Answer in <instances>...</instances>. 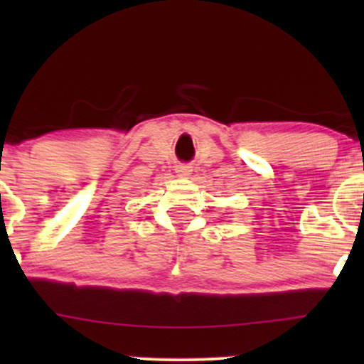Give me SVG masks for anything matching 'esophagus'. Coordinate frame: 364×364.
I'll use <instances>...</instances> for the list:
<instances>
[{
	"instance_id": "esophagus-1",
	"label": "esophagus",
	"mask_w": 364,
	"mask_h": 364,
	"mask_svg": "<svg viewBox=\"0 0 364 364\" xmlns=\"http://www.w3.org/2000/svg\"><path fill=\"white\" fill-rule=\"evenodd\" d=\"M178 173L181 174V176H190V174H191V168H190V166H179Z\"/></svg>"
}]
</instances>
